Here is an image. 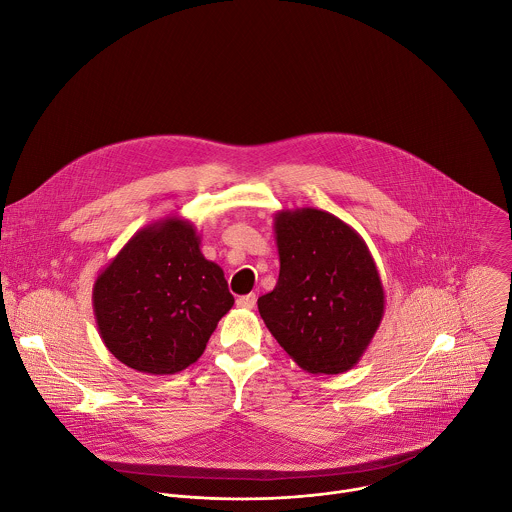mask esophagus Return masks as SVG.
I'll return each instance as SVG.
<instances>
[{"instance_id": "1", "label": "esophagus", "mask_w": 512, "mask_h": 512, "mask_svg": "<svg viewBox=\"0 0 512 512\" xmlns=\"http://www.w3.org/2000/svg\"><path fill=\"white\" fill-rule=\"evenodd\" d=\"M236 306L238 308H246V310H252L256 306V294H246V296H240L236 300Z\"/></svg>"}]
</instances>
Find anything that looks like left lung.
Returning a JSON list of instances; mask_svg holds the SVG:
<instances>
[{
	"label": "left lung",
	"mask_w": 512,
	"mask_h": 512,
	"mask_svg": "<svg viewBox=\"0 0 512 512\" xmlns=\"http://www.w3.org/2000/svg\"><path fill=\"white\" fill-rule=\"evenodd\" d=\"M280 276L258 298L270 334L308 373L336 375L357 365L385 310V292L365 240L318 208L274 216Z\"/></svg>",
	"instance_id": "obj_1"
}]
</instances>
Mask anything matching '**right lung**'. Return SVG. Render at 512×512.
<instances>
[{
    "label": "right lung",
    "instance_id": "right-lung-1",
    "mask_svg": "<svg viewBox=\"0 0 512 512\" xmlns=\"http://www.w3.org/2000/svg\"><path fill=\"white\" fill-rule=\"evenodd\" d=\"M232 306L222 268L202 256L200 234L180 216L135 232L93 286L105 347L149 375L192 365Z\"/></svg>",
    "mask_w": 512,
    "mask_h": 512
}]
</instances>
